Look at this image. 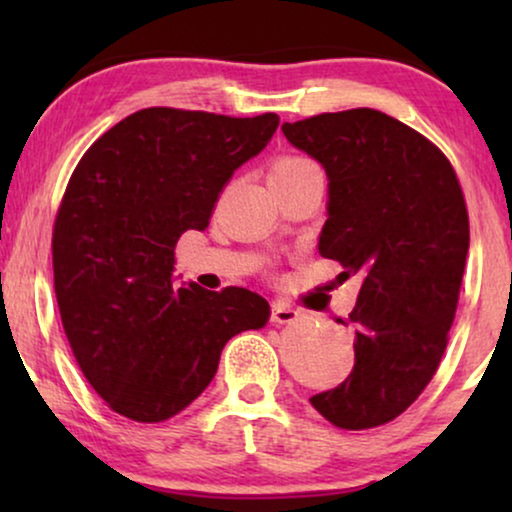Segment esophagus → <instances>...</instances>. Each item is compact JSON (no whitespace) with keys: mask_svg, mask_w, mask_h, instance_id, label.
<instances>
[{"mask_svg":"<svg viewBox=\"0 0 512 512\" xmlns=\"http://www.w3.org/2000/svg\"><path fill=\"white\" fill-rule=\"evenodd\" d=\"M298 317L300 312L293 310V307H289L286 303H279V300L272 303V310H270L272 324H291V321H296Z\"/></svg>","mask_w":512,"mask_h":512,"instance_id":"obj_1","label":"esophagus"}]
</instances>
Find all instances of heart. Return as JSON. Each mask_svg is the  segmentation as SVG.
<instances>
[{
  "label": "heart",
  "mask_w": 512,
  "mask_h": 512,
  "mask_svg": "<svg viewBox=\"0 0 512 512\" xmlns=\"http://www.w3.org/2000/svg\"><path fill=\"white\" fill-rule=\"evenodd\" d=\"M314 163H310L307 158H298V156H284L277 158L275 163L270 165V174L268 179H289L296 177V174H303L307 170H314Z\"/></svg>",
  "instance_id": "b5f03b06"
}]
</instances>
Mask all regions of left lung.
<instances>
[{"label":"left lung","mask_w":512,"mask_h":512,"mask_svg":"<svg viewBox=\"0 0 512 512\" xmlns=\"http://www.w3.org/2000/svg\"><path fill=\"white\" fill-rule=\"evenodd\" d=\"M282 132L326 170L319 254L361 277L349 314L354 370L310 403L340 429H373L401 415L443 359L471 240L464 193L429 139L377 109Z\"/></svg>","instance_id":"obj_1"}]
</instances>
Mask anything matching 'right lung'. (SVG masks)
Segmentation results:
<instances>
[{"mask_svg": "<svg viewBox=\"0 0 512 512\" xmlns=\"http://www.w3.org/2000/svg\"><path fill=\"white\" fill-rule=\"evenodd\" d=\"M277 125L151 107L76 165L53 230L55 298L83 375L118 415L174 417L212 382L226 342L268 321L258 293L177 286L172 270L179 237L209 226L221 188Z\"/></svg>", "mask_w": 512, "mask_h": 512, "instance_id": "add662e5", "label": "right lung"}]
</instances>
